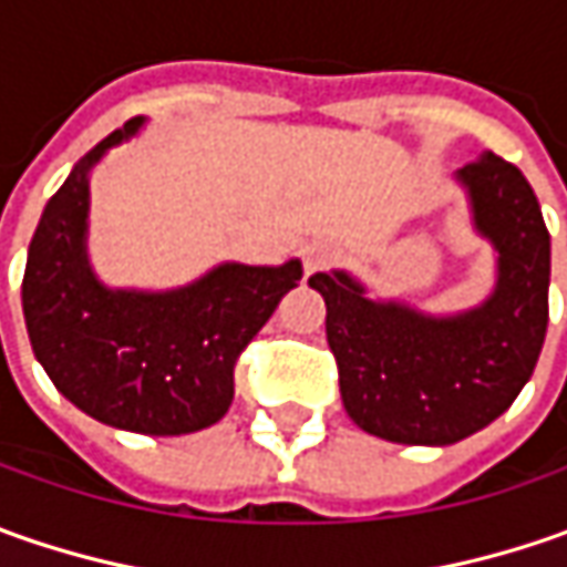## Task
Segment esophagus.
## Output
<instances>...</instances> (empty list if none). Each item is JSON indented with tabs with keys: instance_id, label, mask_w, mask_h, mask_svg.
Returning <instances> with one entry per match:
<instances>
[{
	"instance_id": "esophagus-1",
	"label": "esophagus",
	"mask_w": 567,
	"mask_h": 567,
	"mask_svg": "<svg viewBox=\"0 0 567 567\" xmlns=\"http://www.w3.org/2000/svg\"><path fill=\"white\" fill-rule=\"evenodd\" d=\"M338 255L340 251L331 243H312V246L302 249V268H306V274L324 271V268H331L338 261Z\"/></svg>"
}]
</instances>
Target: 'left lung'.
<instances>
[{
    "label": "left lung",
    "mask_w": 567,
    "mask_h": 567,
    "mask_svg": "<svg viewBox=\"0 0 567 567\" xmlns=\"http://www.w3.org/2000/svg\"><path fill=\"white\" fill-rule=\"evenodd\" d=\"M473 217L498 249V287L467 316L369 302L347 274H312L328 306L350 420L401 445H454L502 416L534 375L549 324V229L524 173L498 154L461 169Z\"/></svg>",
    "instance_id": "8db88e82"
}]
</instances>
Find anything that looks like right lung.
Returning a JSON list of instances; mask_svg holds the SVG:
<instances>
[{
  "instance_id": "obj_1",
  "label": "right lung",
  "mask_w": 567,
  "mask_h": 567,
  "mask_svg": "<svg viewBox=\"0 0 567 567\" xmlns=\"http://www.w3.org/2000/svg\"><path fill=\"white\" fill-rule=\"evenodd\" d=\"M138 125L106 135L43 207L21 302L37 360L87 416L142 435H186L227 413L236 362L299 287L302 265H224L176 293L100 287L84 258L87 169Z\"/></svg>"
}]
</instances>
